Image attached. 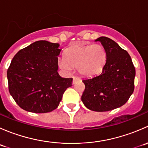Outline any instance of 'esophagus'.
<instances>
[{"label": "esophagus", "instance_id": "esophagus-1", "mask_svg": "<svg viewBox=\"0 0 148 148\" xmlns=\"http://www.w3.org/2000/svg\"><path fill=\"white\" fill-rule=\"evenodd\" d=\"M79 81H80V78L78 77H74V78H73V84H76L77 82H78Z\"/></svg>", "mask_w": 148, "mask_h": 148}]
</instances>
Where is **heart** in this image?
<instances>
[{
	"label": "heart",
	"mask_w": 148,
	"mask_h": 148,
	"mask_svg": "<svg viewBox=\"0 0 148 148\" xmlns=\"http://www.w3.org/2000/svg\"><path fill=\"white\" fill-rule=\"evenodd\" d=\"M107 59V51L100 44L74 46L65 51L60 65L66 70L70 66L78 67L82 75L92 77L102 72Z\"/></svg>",
	"instance_id": "heart-1"
}]
</instances>
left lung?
<instances>
[{
  "instance_id": "left-lung-1",
  "label": "left lung",
  "mask_w": 148,
  "mask_h": 148,
  "mask_svg": "<svg viewBox=\"0 0 148 148\" xmlns=\"http://www.w3.org/2000/svg\"><path fill=\"white\" fill-rule=\"evenodd\" d=\"M96 41L105 48L107 62L99 75L82 80V101L92 111H110L124 105L133 93L135 68L127 51L115 41L105 36Z\"/></svg>"
}]
</instances>
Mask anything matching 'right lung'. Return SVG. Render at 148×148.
<instances>
[{
    "mask_svg": "<svg viewBox=\"0 0 148 148\" xmlns=\"http://www.w3.org/2000/svg\"><path fill=\"white\" fill-rule=\"evenodd\" d=\"M59 44L38 41L22 49L7 71L8 90L18 105L26 111L46 113L57 108L72 78L59 75Z\"/></svg>",
    "mask_w": 148,
    "mask_h": 148,
    "instance_id": "add662e5",
    "label": "right lung"
}]
</instances>
